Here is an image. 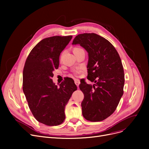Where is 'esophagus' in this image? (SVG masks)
Wrapping results in <instances>:
<instances>
[{
    "instance_id": "34e87169",
    "label": "esophagus",
    "mask_w": 149,
    "mask_h": 149,
    "mask_svg": "<svg viewBox=\"0 0 149 149\" xmlns=\"http://www.w3.org/2000/svg\"><path fill=\"white\" fill-rule=\"evenodd\" d=\"M74 81H75V84L77 85V86L79 87V84H80V80H78V79H75V80H74Z\"/></svg>"
}]
</instances>
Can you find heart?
<instances>
[{"instance_id": "obj_1", "label": "heart", "mask_w": 149, "mask_h": 149, "mask_svg": "<svg viewBox=\"0 0 149 149\" xmlns=\"http://www.w3.org/2000/svg\"><path fill=\"white\" fill-rule=\"evenodd\" d=\"M80 49V48H75L74 49V51H75V50H78V49ZM83 70V68H78L77 69H76L75 71H74V74H75V75H77L78 74H79L80 72H81V71Z\"/></svg>"}]
</instances>
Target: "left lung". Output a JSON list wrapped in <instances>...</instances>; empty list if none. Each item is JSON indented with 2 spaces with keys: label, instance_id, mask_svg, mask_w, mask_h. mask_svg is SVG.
Instances as JSON below:
<instances>
[{
  "label": "left lung",
  "instance_id": "1",
  "mask_svg": "<svg viewBox=\"0 0 149 149\" xmlns=\"http://www.w3.org/2000/svg\"><path fill=\"white\" fill-rule=\"evenodd\" d=\"M79 44L88 52V79L79 85L84 93L82 114L90 121H101L111 116L123 95L124 74L122 62L115 47L95 33L77 36L72 45Z\"/></svg>",
  "mask_w": 149,
  "mask_h": 149
}]
</instances>
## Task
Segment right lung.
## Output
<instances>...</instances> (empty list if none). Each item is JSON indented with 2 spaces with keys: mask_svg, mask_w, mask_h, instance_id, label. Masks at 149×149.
I'll return each mask as SVG.
<instances>
[{
  "mask_svg": "<svg viewBox=\"0 0 149 149\" xmlns=\"http://www.w3.org/2000/svg\"><path fill=\"white\" fill-rule=\"evenodd\" d=\"M72 36L45 38L31 50L23 71V91L34 118L47 126H58L65 119V109L77 87L68 78L60 88L52 80L59 66L60 53Z\"/></svg>",
  "mask_w": 149,
  "mask_h": 149,
  "instance_id": "right-lung-1",
  "label": "right lung"
}]
</instances>
